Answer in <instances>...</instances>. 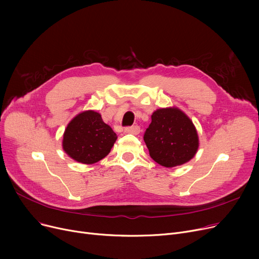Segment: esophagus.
<instances>
[{
    "label": "esophagus",
    "instance_id": "1",
    "mask_svg": "<svg viewBox=\"0 0 259 259\" xmlns=\"http://www.w3.org/2000/svg\"><path fill=\"white\" fill-rule=\"evenodd\" d=\"M125 132L126 133H130V134H134V135H137V134H139L140 132H141V128L139 127V126H130V127H126L125 128Z\"/></svg>",
    "mask_w": 259,
    "mask_h": 259
}]
</instances>
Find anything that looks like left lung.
I'll list each match as a JSON object with an SVG mask.
<instances>
[{
	"mask_svg": "<svg viewBox=\"0 0 259 259\" xmlns=\"http://www.w3.org/2000/svg\"><path fill=\"white\" fill-rule=\"evenodd\" d=\"M144 141L150 156L160 166L172 168L191 159L198 149L196 129L178 108L158 109L151 116Z\"/></svg>",
	"mask_w": 259,
	"mask_h": 259,
	"instance_id": "left-lung-1",
	"label": "left lung"
}]
</instances>
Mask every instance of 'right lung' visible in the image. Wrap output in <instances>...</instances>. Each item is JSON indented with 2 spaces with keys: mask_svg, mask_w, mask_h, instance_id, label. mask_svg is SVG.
Segmentation results:
<instances>
[{
  "mask_svg": "<svg viewBox=\"0 0 259 259\" xmlns=\"http://www.w3.org/2000/svg\"><path fill=\"white\" fill-rule=\"evenodd\" d=\"M117 137L100 113L88 110L76 115L68 124L63 139L64 151L81 164H94L104 158Z\"/></svg>",
  "mask_w": 259,
  "mask_h": 259,
  "instance_id": "1",
  "label": "right lung"
}]
</instances>
